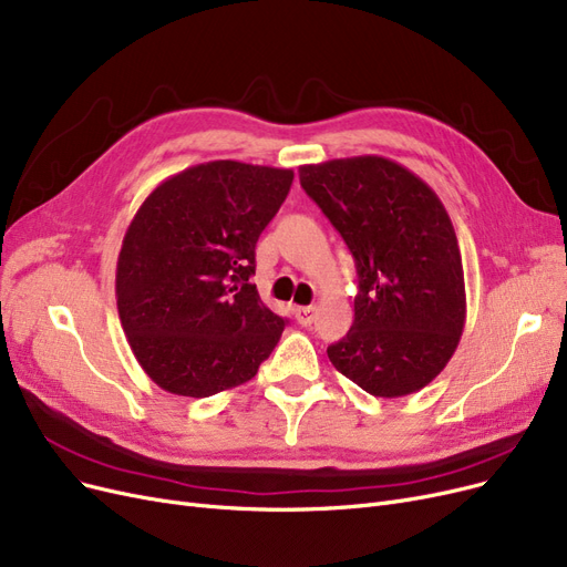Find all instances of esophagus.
Returning a JSON list of instances; mask_svg holds the SVG:
<instances>
[{
	"instance_id": "esophagus-1",
	"label": "esophagus",
	"mask_w": 567,
	"mask_h": 567,
	"mask_svg": "<svg viewBox=\"0 0 567 567\" xmlns=\"http://www.w3.org/2000/svg\"><path fill=\"white\" fill-rule=\"evenodd\" d=\"M295 318L301 327H308L312 324V320H316V306H297L295 308Z\"/></svg>"
}]
</instances>
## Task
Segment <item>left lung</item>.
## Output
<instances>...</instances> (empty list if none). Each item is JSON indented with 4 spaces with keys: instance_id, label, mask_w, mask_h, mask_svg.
<instances>
[{
    "instance_id": "1",
    "label": "left lung",
    "mask_w": 567,
    "mask_h": 567,
    "mask_svg": "<svg viewBox=\"0 0 567 567\" xmlns=\"http://www.w3.org/2000/svg\"><path fill=\"white\" fill-rule=\"evenodd\" d=\"M299 179L358 268L354 322L327 348L331 364L373 396L423 390L453 358L467 318L463 257L444 203L385 156L301 165Z\"/></svg>"
}]
</instances>
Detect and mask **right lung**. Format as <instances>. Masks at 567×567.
Returning <instances> with one entry per match:
<instances>
[{
    "label": "right lung",
    "mask_w": 567,
    "mask_h": 567,
    "mask_svg": "<svg viewBox=\"0 0 567 567\" xmlns=\"http://www.w3.org/2000/svg\"><path fill=\"white\" fill-rule=\"evenodd\" d=\"M289 167L209 161L167 177L135 213L116 261V306L135 360L165 392L209 396L255 379L285 320L249 278Z\"/></svg>",
    "instance_id": "1"
}]
</instances>
